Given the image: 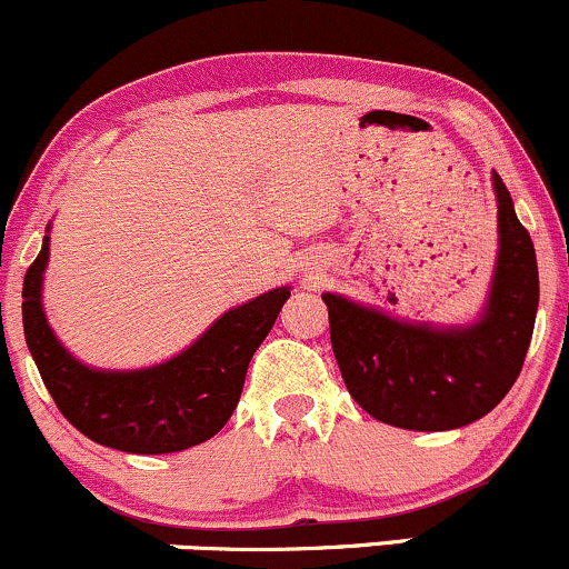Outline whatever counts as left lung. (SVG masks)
I'll use <instances>...</instances> for the list:
<instances>
[{
	"instance_id": "obj_1",
	"label": "left lung",
	"mask_w": 569,
	"mask_h": 569,
	"mask_svg": "<svg viewBox=\"0 0 569 569\" xmlns=\"http://www.w3.org/2000/svg\"><path fill=\"white\" fill-rule=\"evenodd\" d=\"M499 251L489 299L465 327L399 321L378 308L323 295L342 380L361 410L416 432L459 429L495 410L521 372L538 316L532 237L495 174Z\"/></svg>"
}]
</instances>
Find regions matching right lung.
<instances>
[{
  "mask_svg": "<svg viewBox=\"0 0 569 569\" xmlns=\"http://www.w3.org/2000/svg\"><path fill=\"white\" fill-rule=\"evenodd\" d=\"M48 240L23 278V335L56 408L78 432L127 453H174L221 432L234 413L248 361L270 335L289 286L227 310L183 353L142 370H93L56 340L42 310Z\"/></svg>",
  "mask_w": 569,
  "mask_h": 569,
  "instance_id": "add662e5",
  "label": "right lung"
}]
</instances>
